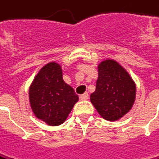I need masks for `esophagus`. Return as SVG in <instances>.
Returning <instances> with one entry per match:
<instances>
[{
	"label": "esophagus",
	"instance_id": "1",
	"mask_svg": "<svg viewBox=\"0 0 159 159\" xmlns=\"http://www.w3.org/2000/svg\"><path fill=\"white\" fill-rule=\"evenodd\" d=\"M88 98H89L88 93H85V94H82V95L80 96V100H87Z\"/></svg>",
	"mask_w": 159,
	"mask_h": 159
}]
</instances>
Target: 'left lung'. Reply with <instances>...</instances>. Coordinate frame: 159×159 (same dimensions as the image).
Masks as SVG:
<instances>
[{"instance_id": "8db88e82", "label": "left lung", "mask_w": 159, "mask_h": 159, "mask_svg": "<svg viewBox=\"0 0 159 159\" xmlns=\"http://www.w3.org/2000/svg\"><path fill=\"white\" fill-rule=\"evenodd\" d=\"M96 91L90 99L98 114L115 121L126 115L136 99V84L127 71L114 60L101 61L98 66Z\"/></svg>"}]
</instances>
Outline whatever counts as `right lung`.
Masks as SVG:
<instances>
[{
  "instance_id": "1",
  "label": "right lung",
  "mask_w": 159,
  "mask_h": 159,
  "mask_svg": "<svg viewBox=\"0 0 159 159\" xmlns=\"http://www.w3.org/2000/svg\"><path fill=\"white\" fill-rule=\"evenodd\" d=\"M78 100V95L64 82L62 69L56 62H49L39 70L29 88L33 113L51 126L63 123Z\"/></svg>"
}]
</instances>
